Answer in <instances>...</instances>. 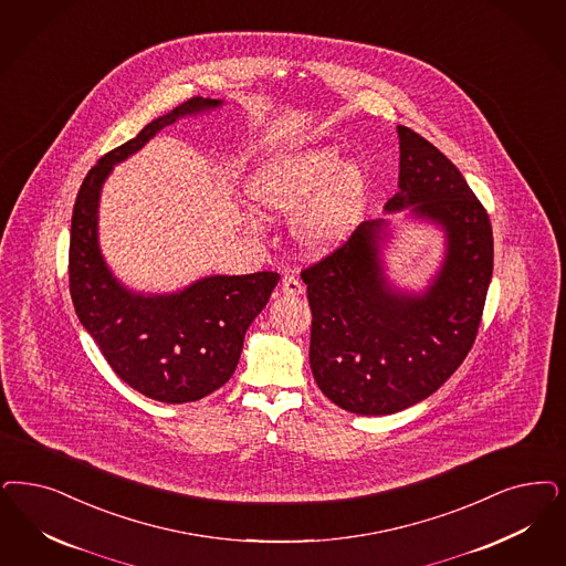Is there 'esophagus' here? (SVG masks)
<instances>
[{
  "mask_svg": "<svg viewBox=\"0 0 566 566\" xmlns=\"http://www.w3.org/2000/svg\"><path fill=\"white\" fill-rule=\"evenodd\" d=\"M303 293H305V286H303V282L296 280L294 275H286V277L282 280V294H286V296H298V294Z\"/></svg>",
  "mask_w": 566,
  "mask_h": 566,
  "instance_id": "esophagus-1",
  "label": "esophagus"
}]
</instances>
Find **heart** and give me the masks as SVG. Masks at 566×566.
Wrapping results in <instances>:
<instances>
[{
  "instance_id": "heart-1",
  "label": "heart",
  "mask_w": 566,
  "mask_h": 566,
  "mask_svg": "<svg viewBox=\"0 0 566 566\" xmlns=\"http://www.w3.org/2000/svg\"><path fill=\"white\" fill-rule=\"evenodd\" d=\"M254 209L268 217L293 219L294 242L322 256L352 235L368 198V174L361 163L345 160L332 148H310L273 156L254 171L249 188Z\"/></svg>"
}]
</instances>
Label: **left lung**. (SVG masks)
I'll list each match as a JSON object with an SVG mask.
<instances>
[{"label": "left lung", "instance_id": "obj_1", "mask_svg": "<svg viewBox=\"0 0 566 566\" xmlns=\"http://www.w3.org/2000/svg\"><path fill=\"white\" fill-rule=\"evenodd\" d=\"M399 136V192L385 213L432 226L443 256L427 286L387 273L390 219L364 221L347 244L301 273L312 307L310 364L343 410L387 416L420 403L464 361L493 273L489 214L460 169L408 127Z\"/></svg>", "mask_w": 566, "mask_h": 566}]
</instances>
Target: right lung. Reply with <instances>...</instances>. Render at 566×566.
Masks as SVG:
<instances>
[{"label":"right lung","mask_w":566,"mask_h":566,"mask_svg":"<svg viewBox=\"0 0 566 566\" xmlns=\"http://www.w3.org/2000/svg\"><path fill=\"white\" fill-rule=\"evenodd\" d=\"M221 104L188 99L102 156L81 184L71 219L69 282L78 322L118 378L160 403L198 401L232 378L244 334L268 305L280 275L214 273L174 293H137L118 280L99 249V196L115 165L136 155L160 129Z\"/></svg>","instance_id":"right-lung-1"}]
</instances>
